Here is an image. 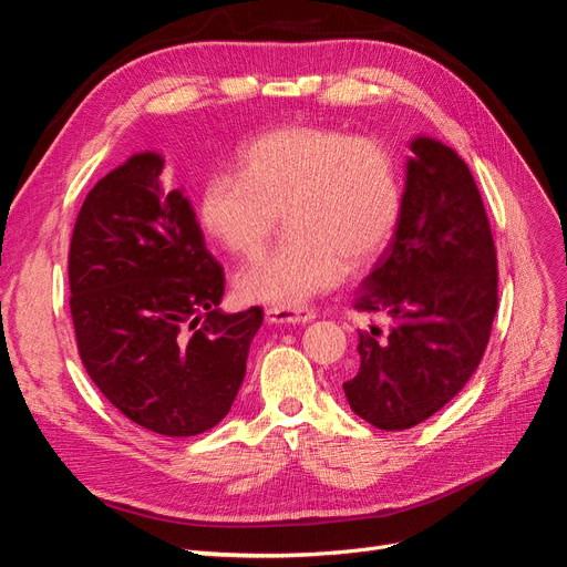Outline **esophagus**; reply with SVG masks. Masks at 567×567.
<instances>
[{"label": "esophagus", "mask_w": 567, "mask_h": 567, "mask_svg": "<svg viewBox=\"0 0 567 567\" xmlns=\"http://www.w3.org/2000/svg\"><path fill=\"white\" fill-rule=\"evenodd\" d=\"M317 317L312 307L305 305H271L267 310V319L271 323H307Z\"/></svg>", "instance_id": "34e87169"}]
</instances>
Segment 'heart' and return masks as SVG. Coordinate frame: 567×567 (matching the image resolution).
I'll return each mask as SVG.
<instances>
[{
	"label": "heart",
	"mask_w": 567,
	"mask_h": 567,
	"mask_svg": "<svg viewBox=\"0 0 567 567\" xmlns=\"http://www.w3.org/2000/svg\"><path fill=\"white\" fill-rule=\"evenodd\" d=\"M402 184L390 148L326 127H281L238 151V175L215 173L198 192V221L244 260L279 227L284 244L238 277L250 300L298 305L333 286L342 260L357 265L398 225Z\"/></svg>",
	"instance_id": "obj_1"
}]
</instances>
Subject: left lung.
Wrapping results in <instances>:
<instances>
[{
	"label": "left lung",
	"mask_w": 567,
	"mask_h": 567,
	"mask_svg": "<svg viewBox=\"0 0 567 567\" xmlns=\"http://www.w3.org/2000/svg\"><path fill=\"white\" fill-rule=\"evenodd\" d=\"M398 229L354 307L388 331L359 333V369L342 383L359 419L406 431L475 373L496 315V248L468 165L431 136L411 142Z\"/></svg>",
	"instance_id": "1"
}]
</instances>
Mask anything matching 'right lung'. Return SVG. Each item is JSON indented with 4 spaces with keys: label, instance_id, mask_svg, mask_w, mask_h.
<instances>
[{
    "label": "right lung",
    "instance_id": "1",
    "mask_svg": "<svg viewBox=\"0 0 567 567\" xmlns=\"http://www.w3.org/2000/svg\"><path fill=\"white\" fill-rule=\"evenodd\" d=\"M163 156L136 153L84 198L68 255L78 352L101 394L167 437L210 431L244 383L262 310L227 315L225 269L205 248Z\"/></svg>",
    "mask_w": 567,
    "mask_h": 567
}]
</instances>
